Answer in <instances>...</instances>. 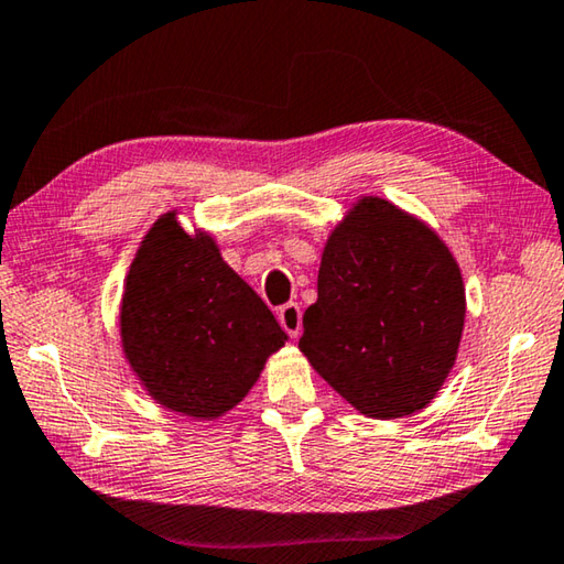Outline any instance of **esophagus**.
Returning <instances> with one entry per match:
<instances>
[{"instance_id":"1","label":"esophagus","mask_w":564,"mask_h":564,"mask_svg":"<svg viewBox=\"0 0 564 564\" xmlns=\"http://www.w3.org/2000/svg\"><path fill=\"white\" fill-rule=\"evenodd\" d=\"M279 321L285 334H289L291 338H299L301 336V306L299 303H285V306L279 308Z\"/></svg>"}]
</instances>
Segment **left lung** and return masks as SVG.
<instances>
[{
	"label": "left lung",
	"instance_id": "left-lung-1",
	"mask_svg": "<svg viewBox=\"0 0 564 564\" xmlns=\"http://www.w3.org/2000/svg\"><path fill=\"white\" fill-rule=\"evenodd\" d=\"M464 314L462 271L444 240L364 195L326 240L299 348L364 416L399 419L444 387Z\"/></svg>",
	"mask_w": 564,
	"mask_h": 564
}]
</instances>
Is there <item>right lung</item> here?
Listing matches in <instances>:
<instances>
[{
  "instance_id": "add662e5",
  "label": "right lung",
  "mask_w": 564,
  "mask_h": 564,
  "mask_svg": "<svg viewBox=\"0 0 564 564\" xmlns=\"http://www.w3.org/2000/svg\"><path fill=\"white\" fill-rule=\"evenodd\" d=\"M120 336L148 394L195 419H218L243 401L289 338L216 240L187 236L175 210L153 223L132 258Z\"/></svg>"
}]
</instances>
